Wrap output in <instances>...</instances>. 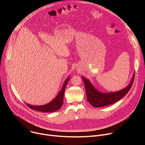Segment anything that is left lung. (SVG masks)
I'll list each match as a JSON object with an SVG mask.
<instances>
[{"label": "left lung", "mask_w": 145, "mask_h": 145, "mask_svg": "<svg viewBox=\"0 0 145 145\" xmlns=\"http://www.w3.org/2000/svg\"><path fill=\"white\" fill-rule=\"evenodd\" d=\"M134 74L130 84L125 89L118 92L108 93L99 92L97 90L95 89L87 79L82 77L84 82L88 101L93 107H105L114 104L125 96L130 91L134 82Z\"/></svg>", "instance_id": "left-lung-1"}]
</instances>
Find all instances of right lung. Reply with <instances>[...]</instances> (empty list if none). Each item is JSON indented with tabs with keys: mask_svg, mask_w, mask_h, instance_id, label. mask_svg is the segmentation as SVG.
Returning <instances> with one entry per match:
<instances>
[{
	"mask_svg": "<svg viewBox=\"0 0 145 145\" xmlns=\"http://www.w3.org/2000/svg\"><path fill=\"white\" fill-rule=\"evenodd\" d=\"M69 79H70V77L67 78V79L65 80L64 84L63 85V88H62L60 92H59L57 97L50 103H48V104L44 106H34L30 105L29 104H26V105L28 106V107H29L32 110H36L38 111L44 112H52L59 110L63 105V99H64L65 89Z\"/></svg>",
	"mask_w": 145,
	"mask_h": 145,
	"instance_id": "obj_1",
	"label": "right lung"
}]
</instances>
